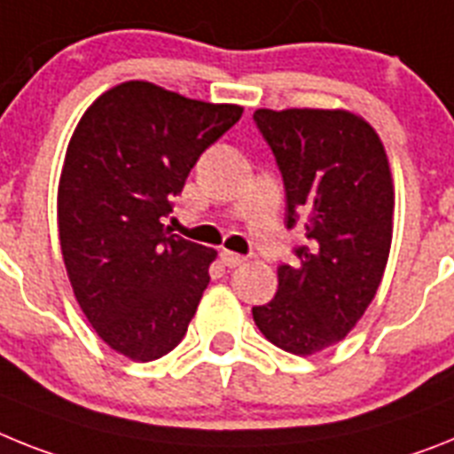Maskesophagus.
<instances>
[{
    "label": "esophagus",
    "mask_w": 454,
    "mask_h": 454,
    "mask_svg": "<svg viewBox=\"0 0 454 454\" xmlns=\"http://www.w3.org/2000/svg\"><path fill=\"white\" fill-rule=\"evenodd\" d=\"M220 259H223V264L230 266V269H234V266H241L243 262H246V257H243V254H236V253H231V250H223V253H220Z\"/></svg>",
    "instance_id": "obj_1"
}]
</instances>
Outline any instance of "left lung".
Segmentation results:
<instances>
[{"label": "left lung", "instance_id": "8db88e82", "mask_svg": "<svg viewBox=\"0 0 454 454\" xmlns=\"http://www.w3.org/2000/svg\"><path fill=\"white\" fill-rule=\"evenodd\" d=\"M301 230L296 264L278 266V294L253 308L269 342L309 356L340 342L381 285L393 241L395 192L374 128L344 110H257Z\"/></svg>", "mask_w": 454, "mask_h": 454}]
</instances>
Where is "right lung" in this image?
<instances>
[{"label": "right lung", "instance_id": "add662e5", "mask_svg": "<svg viewBox=\"0 0 454 454\" xmlns=\"http://www.w3.org/2000/svg\"><path fill=\"white\" fill-rule=\"evenodd\" d=\"M241 114L133 80L77 123L57 195L61 254L89 324L128 358L169 354L195 317L215 250L172 234L165 218Z\"/></svg>", "mask_w": 454, "mask_h": 454}]
</instances>
